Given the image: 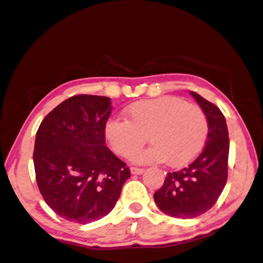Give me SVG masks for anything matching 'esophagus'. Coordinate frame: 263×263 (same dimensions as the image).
Wrapping results in <instances>:
<instances>
[{"label":"esophagus","instance_id":"obj_1","mask_svg":"<svg viewBox=\"0 0 263 263\" xmlns=\"http://www.w3.org/2000/svg\"><path fill=\"white\" fill-rule=\"evenodd\" d=\"M144 172L143 168H138V167H131V173L132 174H142Z\"/></svg>","mask_w":263,"mask_h":263}]
</instances>
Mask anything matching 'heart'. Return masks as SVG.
Wrapping results in <instances>:
<instances>
[{
    "mask_svg": "<svg viewBox=\"0 0 263 263\" xmlns=\"http://www.w3.org/2000/svg\"><path fill=\"white\" fill-rule=\"evenodd\" d=\"M126 112L128 120L114 116L105 123L106 141L121 157L133 155L149 138L154 144L143 153H134L136 161H165L171 167H182L193 161L206 143V114L179 96L134 102Z\"/></svg>",
    "mask_w": 263,
    "mask_h": 263,
    "instance_id": "obj_1",
    "label": "heart"
}]
</instances>
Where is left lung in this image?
I'll list each match as a JSON object with an SVG mask.
<instances>
[{"instance_id": "8db88e82", "label": "left lung", "mask_w": 263, "mask_h": 263, "mask_svg": "<svg viewBox=\"0 0 263 263\" xmlns=\"http://www.w3.org/2000/svg\"><path fill=\"white\" fill-rule=\"evenodd\" d=\"M193 98L206 114L209 135L204 149L188 167L170 172L155 193V201L163 213L179 219H193L215 205L228 180L230 141L220 108L197 92Z\"/></svg>"}]
</instances>
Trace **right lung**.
Here are the masks:
<instances>
[{
	"mask_svg": "<svg viewBox=\"0 0 263 263\" xmlns=\"http://www.w3.org/2000/svg\"><path fill=\"white\" fill-rule=\"evenodd\" d=\"M111 110L106 96H71L44 117L35 136L39 192L55 214L75 224L106 216L131 177L126 163L105 146Z\"/></svg>",
	"mask_w": 263,
	"mask_h": 263,
	"instance_id": "add662e5",
	"label": "right lung"
}]
</instances>
